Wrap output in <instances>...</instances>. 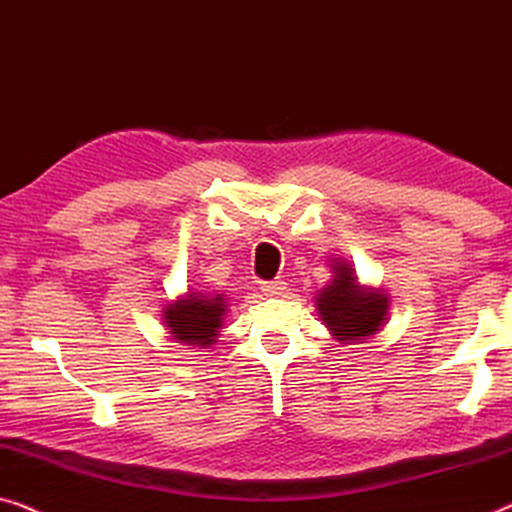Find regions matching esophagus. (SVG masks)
<instances>
[{
  "label": "esophagus",
  "instance_id": "34e87169",
  "mask_svg": "<svg viewBox=\"0 0 512 512\" xmlns=\"http://www.w3.org/2000/svg\"><path fill=\"white\" fill-rule=\"evenodd\" d=\"M285 290H287L285 280H264L262 283V292L266 297H283Z\"/></svg>",
  "mask_w": 512,
  "mask_h": 512
}]
</instances>
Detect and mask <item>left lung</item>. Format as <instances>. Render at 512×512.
I'll use <instances>...</instances> for the list:
<instances>
[{
    "mask_svg": "<svg viewBox=\"0 0 512 512\" xmlns=\"http://www.w3.org/2000/svg\"><path fill=\"white\" fill-rule=\"evenodd\" d=\"M331 271L334 276L315 297V308L336 341L364 343L387 322L390 297L380 287L359 285L348 262L334 259Z\"/></svg>",
    "mask_w": 512,
    "mask_h": 512,
    "instance_id": "1",
    "label": "left lung"
}]
</instances>
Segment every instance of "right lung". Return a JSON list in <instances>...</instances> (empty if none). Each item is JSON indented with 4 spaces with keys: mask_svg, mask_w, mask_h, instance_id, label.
Returning <instances> with one entry per match:
<instances>
[{
    "mask_svg": "<svg viewBox=\"0 0 512 512\" xmlns=\"http://www.w3.org/2000/svg\"><path fill=\"white\" fill-rule=\"evenodd\" d=\"M225 313V294L187 292L164 308L162 318L174 341L194 348H211L220 336Z\"/></svg>",
    "mask_w": 512,
    "mask_h": 512,
    "instance_id": "right-lung-1",
    "label": "right lung"
}]
</instances>
